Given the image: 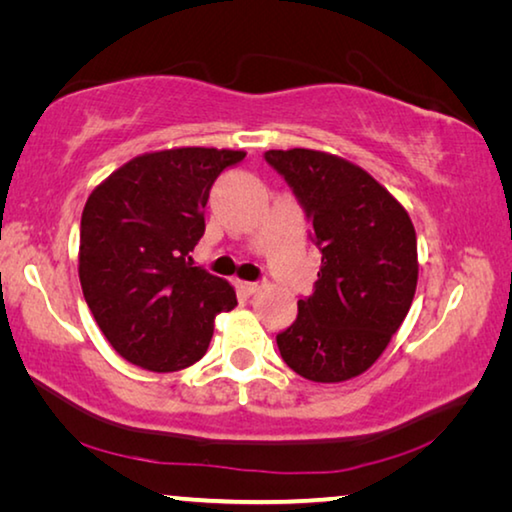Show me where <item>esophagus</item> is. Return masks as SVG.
Wrapping results in <instances>:
<instances>
[{
	"label": "esophagus",
	"instance_id": "obj_1",
	"mask_svg": "<svg viewBox=\"0 0 512 512\" xmlns=\"http://www.w3.org/2000/svg\"><path fill=\"white\" fill-rule=\"evenodd\" d=\"M239 289H241V293H244V296H253V293H257L259 289H262V284H257V282H241Z\"/></svg>",
	"mask_w": 512,
	"mask_h": 512
}]
</instances>
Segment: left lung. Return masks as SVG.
Returning a JSON list of instances; mask_svg holds the SVG:
<instances>
[{
	"mask_svg": "<svg viewBox=\"0 0 512 512\" xmlns=\"http://www.w3.org/2000/svg\"><path fill=\"white\" fill-rule=\"evenodd\" d=\"M264 160L305 210L320 271L298 318L275 336L300 377L336 384L366 372L411 309L418 241L404 207L368 171L339 155L291 149Z\"/></svg>",
	"mask_w": 512,
	"mask_h": 512,
	"instance_id": "left-lung-1",
	"label": "left lung"
}]
</instances>
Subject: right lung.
<instances>
[{
	"mask_svg": "<svg viewBox=\"0 0 512 512\" xmlns=\"http://www.w3.org/2000/svg\"><path fill=\"white\" fill-rule=\"evenodd\" d=\"M244 151L167 149L137 155L90 194L81 216L79 277L108 343L144 370L173 372L203 357L214 318L237 305L223 277L194 266L205 205Z\"/></svg>",
	"mask_w": 512,
	"mask_h": 512,
	"instance_id": "add662e5",
	"label": "right lung"
}]
</instances>
